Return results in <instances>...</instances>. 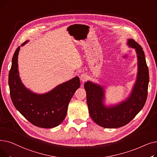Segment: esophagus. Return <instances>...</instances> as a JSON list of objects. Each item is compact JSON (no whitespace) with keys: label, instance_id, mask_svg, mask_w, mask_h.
Instances as JSON below:
<instances>
[{"label":"esophagus","instance_id":"1","mask_svg":"<svg viewBox=\"0 0 157 157\" xmlns=\"http://www.w3.org/2000/svg\"><path fill=\"white\" fill-rule=\"evenodd\" d=\"M88 75H87L86 74H82L81 75V76H80L81 81L82 82H83V83L88 79Z\"/></svg>","mask_w":157,"mask_h":157}]
</instances>
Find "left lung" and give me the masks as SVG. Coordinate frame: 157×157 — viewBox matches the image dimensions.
<instances>
[{"label":"left lung","mask_w":157,"mask_h":157,"mask_svg":"<svg viewBox=\"0 0 157 157\" xmlns=\"http://www.w3.org/2000/svg\"><path fill=\"white\" fill-rule=\"evenodd\" d=\"M128 45L136 50L138 72L136 84L126 101L106 107L103 103L104 88L90 81L84 85L90 117L97 125L104 128H119L127 125L143 109L147 99L150 78L144 51L134 39H128Z\"/></svg>","instance_id":"1"}]
</instances>
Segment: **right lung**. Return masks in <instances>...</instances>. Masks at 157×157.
<instances>
[{"instance_id": "right-lung-1", "label": "right lung", "mask_w": 157, "mask_h": 157, "mask_svg": "<svg viewBox=\"0 0 157 157\" xmlns=\"http://www.w3.org/2000/svg\"><path fill=\"white\" fill-rule=\"evenodd\" d=\"M20 48L18 46L14 53L9 73L11 101L16 109L32 124L46 128L55 127L66 117L69 103L80 86L79 78H74L44 94L30 92L23 85L19 76L18 55Z\"/></svg>"}]
</instances>
